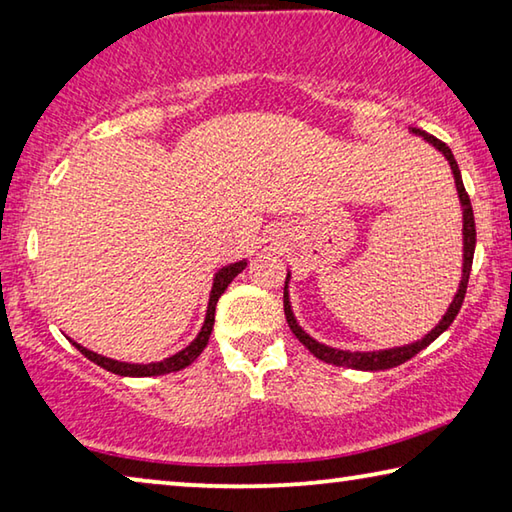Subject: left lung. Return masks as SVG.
I'll list each match as a JSON object with an SVG mask.
<instances>
[{"label":"left lung","mask_w":512,"mask_h":512,"mask_svg":"<svg viewBox=\"0 0 512 512\" xmlns=\"http://www.w3.org/2000/svg\"><path fill=\"white\" fill-rule=\"evenodd\" d=\"M411 133L415 135H422L424 140L429 144L436 146V149L445 155L449 167H452L454 173V180H456V192L458 198H461V205H463V277H461V284H458V291L452 300V305L445 311V316L440 323L431 329V332L424 336V339L409 343V345H402V348H391V350H375V352H350V350H336V348H329V345H323L311 339V336L296 323V316H293L291 311V302H289V293H287V284H289V273H287V282H284V316H287V323L291 327V332L296 334V339L305 345V348L314 354L316 359L325 361V363H332V366H343V368H354V370H388V368H395L400 366V363L409 361L411 357H415L420 350L427 348L433 341L438 339L440 334L445 332V329L454 323V318L458 311H461V305L465 300V291H467V282H470V271H472V259H474V246H476V225H474V212H472V203H470V196L465 192V185H463V178H461V169H458V164L454 160V153L452 149L445 142L436 140V137L420 131V128H411Z\"/></svg>","instance_id":"8db88e82"}]
</instances>
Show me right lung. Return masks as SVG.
<instances>
[{"label":"right lung","instance_id":"obj_1","mask_svg":"<svg viewBox=\"0 0 512 512\" xmlns=\"http://www.w3.org/2000/svg\"><path fill=\"white\" fill-rule=\"evenodd\" d=\"M246 268V259L244 262H235L230 266H223L219 273L214 275V284H212V293H210V302H207V314H205V323L201 327V332H198L196 339L187 345L185 350H180L178 354H173V357L158 361V363H126V361H115V359H108V357H101V354L92 352L88 348H83V345L74 343L76 350H79L83 357H88L90 361L97 363V366L106 368L110 372H115V375L121 377H153V375H167V372H178L187 368L189 363H192L198 354L205 350L207 341H210V334H212V327H214V311H216V302H219L221 293L228 289V284L235 280V277L244 271Z\"/></svg>","mask_w":512,"mask_h":512}]
</instances>
